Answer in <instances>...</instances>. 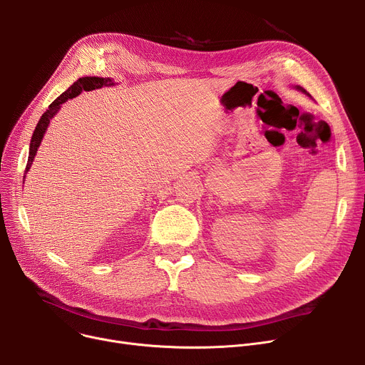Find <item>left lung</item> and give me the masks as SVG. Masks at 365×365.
<instances>
[{
  "label": "left lung",
  "mask_w": 365,
  "mask_h": 365,
  "mask_svg": "<svg viewBox=\"0 0 365 365\" xmlns=\"http://www.w3.org/2000/svg\"><path fill=\"white\" fill-rule=\"evenodd\" d=\"M297 88H299V90H302V91H304V90H303V88H302V87H297ZM304 93H306V91H304Z\"/></svg>",
  "instance_id": "8db88e82"
}]
</instances>
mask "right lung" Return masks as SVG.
<instances>
[{"instance_id": "obj_1", "label": "right lung", "mask_w": 365, "mask_h": 365, "mask_svg": "<svg viewBox=\"0 0 365 365\" xmlns=\"http://www.w3.org/2000/svg\"><path fill=\"white\" fill-rule=\"evenodd\" d=\"M112 80L109 78H99V76H84V78H80L76 80L65 93H62L59 98H57L54 102L50 103L48 109L41 115V120L38 121L35 130H34V134H32V139H31V148H29V158H28V164H26V171H29L31 168V164L34 161V157L36 155V149L38 146H40L43 138H44V133L50 124V120L54 117L56 112L61 109V105L65 103L68 99H72L75 98V96H78L83 90L86 91H90V90H94V88H101L103 86H112ZM25 178V176H24Z\"/></svg>"}]
</instances>
